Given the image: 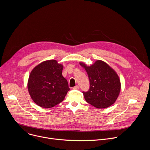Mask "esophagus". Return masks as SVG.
<instances>
[{
	"instance_id": "34e87169",
	"label": "esophagus",
	"mask_w": 150,
	"mask_h": 150,
	"mask_svg": "<svg viewBox=\"0 0 150 150\" xmlns=\"http://www.w3.org/2000/svg\"><path fill=\"white\" fill-rule=\"evenodd\" d=\"M73 89H74V90H78V89H79V86L77 85H76V86H75V87H73Z\"/></svg>"
}]
</instances>
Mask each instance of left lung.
Instances as JSON below:
<instances>
[{"mask_svg": "<svg viewBox=\"0 0 150 150\" xmlns=\"http://www.w3.org/2000/svg\"><path fill=\"white\" fill-rule=\"evenodd\" d=\"M80 65L86 71L90 81L89 90L82 92L85 100L98 109L112 105L120 91V81L116 72L101 60H97L90 67L82 63Z\"/></svg>", "mask_w": 150, "mask_h": 150, "instance_id": "1", "label": "left lung"}]
</instances>
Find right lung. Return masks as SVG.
<instances>
[{"label":"right lung","mask_w":150,"mask_h":150,"mask_svg":"<svg viewBox=\"0 0 150 150\" xmlns=\"http://www.w3.org/2000/svg\"><path fill=\"white\" fill-rule=\"evenodd\" d=\"M63 66L55 60L40 63L31 72L28 90L33 100L43 108H51L62 102L69 91L62 76Z\"/></svg>","instance_id":"obj_1"}]
</instances>
